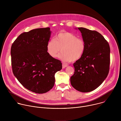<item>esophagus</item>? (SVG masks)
Returning a JSON list of instances; mask_svg holds the SVG:
<instances>
[{
	"mask_svg": "<svg viewBox=\"0 0 121 121\" xmlns=\"http://www.w3.org/2000/svg\"><path fill=\"white\" fill-rule=\"evenodd\" d=\"M67 66V65H65V64H63L62 65V68H65Z\"/></svg>",
	"mask_w": 121,
	"mask_h": 121,
	"instance_id": "34e87169",
	"label": "esophagus"
}]
</instances>
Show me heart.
Instances as JSON below:
<instances>
[{"mask_svg": "<svg viewBox=\"0 0 121 121\" xmlns=\"http://www.w3.org/2000/svg\"><path fill=\"white\" fill-rule=\"evenodd\" d=\"M86 48L85 41L72 33L63 31L56 36L55 40H50L46 45V50L52 57L56 58L60 50L58 57L63 62H75L83 56Z\"/></svg>", "mask_w": 121, "mask_h": 121, "instance_id": "1", "label": "heart"}]
</instances>
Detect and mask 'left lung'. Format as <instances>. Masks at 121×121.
Instances as JSON below:
<instances>
[{"mask_svg": "<svg viewBox=\"0 0 121 121\" xmlns=\"http://www.w3.org/2000/svg\"><path fill=\"white\" fill-rule=\"evenodd\" d=\"M75 29L81 32L86 48L82 57L73 64L75 72L70 78V82L80 92H91L99 87L108 75L110 46L97 31L82 27Z\"/></svg>", "mask_w": 121, "mask_h": 121, "instance_id": "left-lung-1", "label": "left lung"}]
</instances>
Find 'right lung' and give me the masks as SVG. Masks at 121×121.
I'll return each mask as SVG.
<instances>
[{"label":"right lung","instance_id":"obj_1","mask_svg":"<svg viewBox=\"0 0 121 121\" xmlns=\"http://www.w3.org/2000/svg\"><path fill=\"white\" fill-rule=\"evenodd\" d=\"M51 32L50 28L23 32L11 48L14 75L24 87L36 93H44L52 89L55 74L62 68L61 62L47 52Z\"/></svg>","mask_w":121,"mask_h":121}]
</instances>
